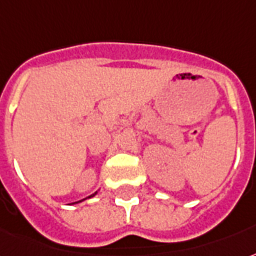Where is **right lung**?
I'll return each mask as SVG.
<instances>
[{"label":"right lung","instance_id":"1","mask_svg":"<svg viewBox=\"0 0 256 256\" xmlns=\"http://www.w3.org/2000/svg\"><path fill=\"white\" fill-rule=\"evenodd\" d=\"M92 196H94V194H92ZM90 198H91V196H90Z\"/></svg>","mask_w":256,"mask_h":256}]
</instances>
